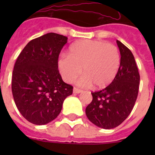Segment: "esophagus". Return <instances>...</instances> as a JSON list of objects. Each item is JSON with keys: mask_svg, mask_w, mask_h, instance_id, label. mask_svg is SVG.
Here are the masks:
<instances>
[{"mask_svg": "<svg viewBox=\"0 0 155 155\" xmlns=\"http://www.w3.org/2000/svg\"><path fill=\"white\" fill-rule=\"evenodd\" d=\"M74 93H76V94H79V93L82 92V90L78 89V88H77V87H74V90H73Z\"/></svg>", "mask_w": 155, "mask_h": 155, "instance_id": "obj_1", "label": "esophagus"}]
</instances>
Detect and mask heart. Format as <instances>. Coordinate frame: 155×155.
Wrapping results in <instances>:
<instances>
[{
	"instance_id": "1",
	"label": "heart",
	"mask_w": 155,
	"mask_h": 155,
	"mask_svg": "<svg viewBox=\"0 0 155 155\" xmlns=\"http://www.w3.org/2000/svg\"><path fill=\"white\" fill-rule=\"evenodd\" d=\"M120 57L118 49L102 41L81 40L70 47L68 55L58 60V68L66 82L71 83L81 74V86L102 88L110 84L118 73Z\"/></svg>"
}]
</instances>
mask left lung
<instances>
[{
	"label": "left lung",
	"mask_w": 155,
	"mask_h": 155,
	"mask_svg": "<svg viewBox=\"0 0 155 155\" xmlns=\"http://www.w3.org/2000/svg\"><path fill=\"white\" fill-rule=\"evenodd\" d=\"M120 52V64L117 75L109 85L91 92L92 101L85 113L94 125L113 129L123 123L134 106L139 91L140 74L132 52L116 40Z\"/></svg>",
	"instance_id": "8db88e82"
}]
</instances>
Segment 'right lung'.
Returning a JSON list of instances; mask_svg holds the SVG:
<instances>
[{
	"mask_svg": "<svg viewBox=\"0 0 155 155\" xmlns=\"http://www.w3.org/2000/svg\"><path fill=\"white\" fill-rule=\"evenodd\" d=\"M68 37L50 32L30 41L17 58L12 90L18 109L25 120L45 125L57 118L73 87L63 81L58 58Z\"/></svg>",
	"mask_w": 155,
	"mask_h": 155,
	"instance_id": "right-lung-1",
	"label": "right lung"
}]
</instances>
